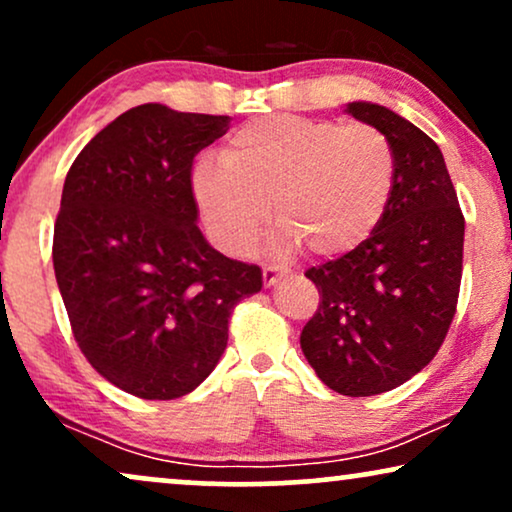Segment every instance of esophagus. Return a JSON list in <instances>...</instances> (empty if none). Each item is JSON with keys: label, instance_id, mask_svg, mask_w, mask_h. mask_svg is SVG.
<instances>
[{"label": "esophagus", "instance_id": "obj_1", "mask_svg": "<svg viewBox=\"0 0 512 512\" xmlns=\"http://www.w3.org/2000/svg\"><path fill=\"white\" fill-rule=\"evenodd\" d=\"M283 276H286V271H283V269H278V267H264V269H262V281H264V288L276 286V283L281 281Z\"/></svg>", "mask_w": 512, "mask_h": 512}]
</instances>
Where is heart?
Instances as JSON below:
<instances>
[{
    "mask_svg": "<svg viewBox=\"0 0 512 512\" xmlns=\"http://www.w3.org/2000/svg\"><path fill=\"white\" fill-rule=\"evenodd\" d=\"M390 139L371 125L269 115L231 137L224 160L193 167V196L224 250H241L269 219L283 243L319 257L359 248L383 219L394 186Z\"/></svg>",
    "mask_w": 512,
    "mask_h": 512,
    "instance_id": "heart-1",
    "label": "heart"
}]
</instances>
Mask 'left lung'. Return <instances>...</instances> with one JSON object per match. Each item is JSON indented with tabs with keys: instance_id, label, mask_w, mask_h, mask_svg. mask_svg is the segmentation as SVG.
I'll return each instance as SVG.
<instances>
[{
	"instance_id": "left-lung-1",
	"label": "left lung",
	"mask_w": 512,
	"mask_h": 512,
	"mask_svg": "<svg viewBox=\"0 0 512 512\" xmlns=\"http://www.w3.org/2000/svg\"><path fill=\"white\" fill-rule=\"evenodd\" d=\"M345 113L390 139L394 186L359 248L307 271L319 309L300 347L323 385L347 397L394 390L430 364L456 314L465 222L444 155L423 129L371 101Z\"/></svg>"
}]
</instances>
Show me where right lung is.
Listing matches in <instances>:
<instances>
[{
    "instance_id": "1",
    "label": "right lung",
    "mask_w": 512,
    "mask_h": 512,
    "mask_svg": "<svg viewBox=\"0 0 512 512\" xmlns=\"http://www.w3.org/2000/svg\"><path fill=\"white\" fill-rule=\"evenodd\" d=\"M229 115L144 103L82 148L54 226V271L82 354L141 399L196 390L222 359L229 316L262 269L229 260L198 229L193 158Z\"/></svg>"
}]
</instances>
